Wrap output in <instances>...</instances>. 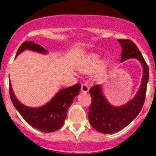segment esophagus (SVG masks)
Returning a JSON list of instances; mask_svg holds the SVG:
<instances>
[{
	"label": "esophagus",
	"instance_id": "34e87169",
	"mask_svg": "<svg viewBox=\"0 0 156 156\" xmlns=\"http://www.w3.org/2000/svg\"><path fill=\"white\" fill-rule=\"evenodd\" d=\"M81 92H83V93H87L88 90H89V87H88L86 84H82V85H81Z\"/></svg>",
	"mask_w": 156,
	"mask_h": 156
}]
</instances>
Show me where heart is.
Here are the masks:
<instances>
[{"instance_id":"1","label":"heart","mask_w":156,"mask_h":156,"mask_svg":"<svg viewBox=\"0 0 156 156\" xmlns=\"http://www.w3.org/2000/svg\"><path fill=\"white\" fill-rule=\"evenodd\" d=\"M108 69V62L105 59H102L99 55L92 53L87 56L78 66V70L84 74H90L94 72V78L100 79L106 74Z\"/></svg>"}]
</instances>
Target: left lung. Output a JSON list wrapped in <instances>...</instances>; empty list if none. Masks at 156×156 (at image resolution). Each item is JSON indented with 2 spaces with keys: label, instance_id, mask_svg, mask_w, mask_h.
<instances>
[{
  "label": "left lung",
  "instance_id": "obj_1",
  "mask_svg": "<svg viewBox=\"0 0 156 156\" xmlns=\"http://www.w3.org/2000/svg\"><path fill=\"white\" fill-rule=\"evenodd\" d=\"M118 41L122 49L121 62L130 59H136L142 66L143 77L136 95L122 106H113L108 102L101 84L94 85L90 89L92 101L88 119L91 126L103 133L119 131L138 115L144 106L149 80V68L136 44L127 39H118Z\"/></svg>",
  "mask_w": 156,
  "mask_h": 156
}]
</instances>
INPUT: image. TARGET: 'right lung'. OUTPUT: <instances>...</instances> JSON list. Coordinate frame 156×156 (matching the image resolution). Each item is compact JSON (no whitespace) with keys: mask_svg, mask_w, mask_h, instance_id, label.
<instances>
[{"mask_svg":"<svg viewBox=\"0 0 156 156\" xmlns=\"http://www.w3.org/2000/svg\"><path fill=\"white\" fill-rule=\"evenodd\" d=\"M27 50L42 54L48 53L41 45L33 41H26L18 49L16 57ZM81 87V84H75L72 87L63 88L58 91L48 103L39 107H29L20 102L14 94L10 81V95L14 107L28 124L41 131L50 133L62 127L68 109L75 97L79 94Z\"/></svg>","mask_w":156,"mask_h":156,"instance_id":"add662e5","label":"right lung"}]
</instances>
